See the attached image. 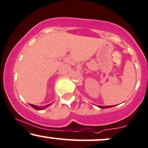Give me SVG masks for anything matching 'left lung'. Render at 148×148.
<instances>
[{
    "mask_svg": "<svg viewBox=\"0 0 148 148\" xmlns=\"http://www.w3.org/2000/svg\"><path fill=\"white\" fill-rule=\"evenodd\" d=\"M99 107L102 109H105V108H109V107H112V106H98Z\"/></svg>",
    "mask_w": 148,
    "mask_h": 148,
    "instance_id": "8db88e82",
    "label": "left lung"
}]
</instances>
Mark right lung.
Instances as JSON below:
<instances>
[{
  "label": "right lung",
  "instance_id": "add662e5",
  "mask_svg": "<svg viewBox=\"0 0 148 148\" xmlns=\"http://www.w3.org/2000/svg\"><path fill=\"white\" fill-rule=\"evenodd\" d=\"M30 105H31L32 107H34V108L35 109V110H44V109H45L46 107H47L48 106H49V105H50V104H49V105H46L45 107H37V106H36V105H34V104H30Z\"/></svg>",
  "mask_w": 148,
  "mask_h": 148
}]
</instances>
